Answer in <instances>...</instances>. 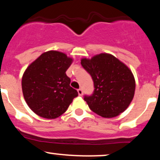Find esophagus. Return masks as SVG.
Returning <instances> with one entry per match:
<instances>
[{
	"mask_svg": "<svg viewBox=\"0 0 160 160\" xmlns=\"http://www.w3.org/2000/svg\"><path fill=\"white\" fill-rule=\"evenodd\" d=\"M78 92L79 95H80V96H81V95H82V93H83V92H82V89H78Z\"/></svg>",
	"mask_w": 160,
	"mask_h": 160,
	"instance_id": "obj_1",
	"label": "esophagus"
}]
</instances>
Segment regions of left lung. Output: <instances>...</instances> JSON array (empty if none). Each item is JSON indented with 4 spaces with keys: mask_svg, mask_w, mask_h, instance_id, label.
<instances>
[{
    "mask_svg": "<svg viewBox=\"0 0 160 160\" xmlns=\"http://www.w3.org/2000/svg\"><path fill=\"white\" fill-rule=\"evenodd\" d=\"M81 65L94 83L92 94L84 95L91 111L107 118L122 113L131 103L135 89V78L127 66L107 53L82 58Z\"/></svg>",
    "mask_w": 160,
    "mask_h": 160,
    "instance_id": "obj_1",
    "label": "left lung"
}]
</instances>
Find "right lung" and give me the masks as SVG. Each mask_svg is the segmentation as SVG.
I'll use <instances>...</instances> for the list:
<instances>
[{
  "mask_svg": "<svg viewBox=\"0 0 160 160\" xmlns=\"http://www.w3.org/2000/svg\"><path fill=\"white\" fill-rule=\"evenodd\" d=\"M71 63L64 53L49 51L27 68L22 88L25 102L36 114L47 119L58 117L78 96L65 73Z\"/></svg>",
  "mask_w": 160,
  "mask_h": 160,
  "instance_id": "obj_1",
  "label": "right lung"
}]
</instances>
